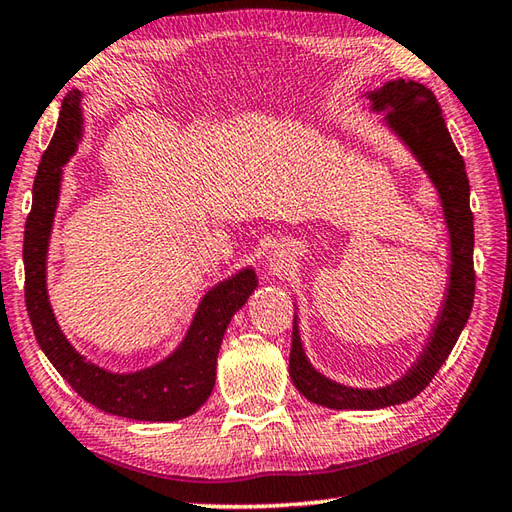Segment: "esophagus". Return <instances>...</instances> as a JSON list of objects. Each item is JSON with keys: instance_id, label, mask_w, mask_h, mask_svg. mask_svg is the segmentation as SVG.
Masks as SVG:
<instances>
[{"instance_id": "esophagus-1", "label": "esophagus", "mask_w": 512, "mask_h": 512, "mask_svg": "<svg viewBox=\"0 0 512 512\" xmlns=\"http://www.w3.org/2000/svg\"><path fill=\"white\" fill-rule=\"evenodd\" d=\"M296 254H298L296 245L291 243V241H287V238H280V241H276L274 245H271L269 260H271V265H274V267H283L287 260H291Z\"/></svg>"}]
</instances>
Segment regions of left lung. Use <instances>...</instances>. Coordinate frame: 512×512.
Returning <instances> with one entry per match:
<instances>
[{"mask_svg":"<svg viewBox=\"0 0 512 512\" xmlns=\"http://www.w3.org/2000/svg\"><path fill=\"white\" fill-rule=\"evenodd\" d=\"M364 97L371 101V112H384L382 125H387V130L413 154L440 196L451 263H448V285L442 307L437 311L420 356L404 371L402 378L384 387H349L320 373L307 358L300 340L298 314L294 316L289 353L291 382L309 402L336 411L387 409L413 400L424 387H429L466 327L475 298V232L471 203H468L471 185L466 179L464 159L446 130L440 103L422 83L404 79H391L380 88L364 92Z\"/></svg>","mask_w":512,"mask_h":512,"instance_id":"left-lung-1","label":"left lung"}]
</instances>
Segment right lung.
Segmentation results:
<instances>
[{
    "label": "right lung",
    "mask_w": 512,
    "mask_h": 512,
    "mask_svg": "<svg viewBox=\"0 0 512 512\" xmlns=\"http://www.w3.org/2000/svg\"><path fill=\"white\" fill-rule=\"evenodd\" d=\"M81 90H70L61 103L55 137L41 156L33 185V210L24 232L26 309L41 351L83 400L97 409L143 422H174L196 413L216 382V358L234 314L258 287L249 265L205 291L185 338L168 358L139 371L114 373L99 367L64 336L46 289L48 245L59 205L61 176L83 137Z\"/></svg>",
    "instance_id": "1"
}]
</instances>
